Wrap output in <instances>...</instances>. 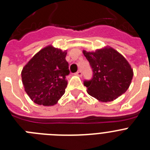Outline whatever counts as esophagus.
I'll use <instances>...</instances> for the list:
<instances>
[{"instance_id":"1","label":"esophagus","mask_w":150,"mask_h":150,"mask_svg":"<svg viewBox=\"0 0 150 150\" xmlns=\"http://www.w3.org/2000/svg\"><path fill=\"white\" fill-rule=\"evenodd\" d=\"M76 75H77V76H82V71L80 70H79L77 71V72L76 73Z\"/></svg>"}]
</instances>
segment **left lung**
Instances as JSON below:
<instances>
[{"label":"left lung","instance_id":"1","mask_svg":"<svg viewBox=\"0 0 150 150\" xmlns=\"http://www.w3.org/2000/svg\"><path fill=\"white\" fill-rule=\"evenodd\" d=\"M89 62L93 76L84 80L91 96L101 102H110L125 93L133 79V70L125 57L112 48L97 50L96 52L83 51Z\"/></svg>","mask_w":150,"mask_h":150}]
</instances>
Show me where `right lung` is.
I'll return each mask as SVG.
<instances>
[{
	"label": "right lung",
	"instance_id": "1",
	"mask_svg": "<svg viewBox=\"0 0 150 150\" xmlns=\"http://www.w3.org/2000/svg\"><path fill=\"white\" fill-rule=\"evenodd\" d=\"M67 52L48 46L38 52L22 70L25 91L33 102L53 105L65 93L70 74Z\"/></svg>",
	"mask_w": 150,
	"mask_h": 150
}]
</instances>
